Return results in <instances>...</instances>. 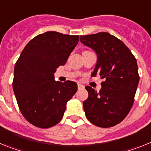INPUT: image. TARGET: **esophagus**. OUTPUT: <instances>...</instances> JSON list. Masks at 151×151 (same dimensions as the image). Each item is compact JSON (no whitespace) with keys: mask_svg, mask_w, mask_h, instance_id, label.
<instances>
[{"mask_svg":"<svg viewBox=\"0 0 151 151\" xmlns=\"http://www.w3.org/2000/svg\"><path fill=\"white\" fill-rule=\"evenodd\" d=\"M77 85H78V88H85V86H84L83 85H82V84H81V83H79V82H78V83L77 84Z\"/></svg>","mask_w":151,"mask_h":151,"instance_id":"esophagus-1","label":"esophagus"}]
</instances>
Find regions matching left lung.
Segmentation results:
<instances>
[{"label":"left lung","mask_w":151,"mask_h":151,"mask_svg":"<svg viewBox=\"0 0 151 151\" xmlns=\"http://www.w3.org/2000/svg\"><path fill=\"white\" fill-rule=\"evenodd\" d=\"M80 41L97 54L91 76L104 79L100 91L85 87L88 92L83 102L85 116L98 127H113L126 117L134 104L139 82L136 58L121 40L108 32L81 35Z\"/></svg>","instance_id":"1"}]
</instances>
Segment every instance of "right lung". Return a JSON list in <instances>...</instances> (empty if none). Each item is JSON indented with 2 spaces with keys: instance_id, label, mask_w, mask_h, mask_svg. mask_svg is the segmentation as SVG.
I'll list each match as a JSON object with an SVG mask.
<instances>
[{
  "instance_id": "obj_1",
  "label": "right lung",
  "mask_w": 151,
  "mask_h": 151,
  "mask_svg": "<svg viewBox=\"0 0 151 151\" xmlns=\"http://www.w3.org/2000/svg\"><path fill=\"white\" fill-rule=\"evenodd\" d=\"M78 38L54 31L40 34L26 45L16 63L13 91L24 118L36 127L57 125L77 91L76 82H56L54 73L66 64Z\"/></svg>"
}]
</instances>
